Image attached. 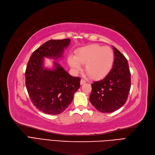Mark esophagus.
I'll return each instance as SVG.
<instances>
[{
    "label": "esophagus",
    "mask_w": 155,
    "mask_h": 155,
    "mask_svg": "<svg viewBox=\"0 0 155 155\" xmlns=\"http://www.w3.org/2000/svg\"><path fill=\"white\" fill-rule=\"evenodd\" d=\"M85 83H86V81H85V80H84V79H81V81H80V84H83Z\"/></svg>",
    "instance_id": "34e87169"
}]
</instances>
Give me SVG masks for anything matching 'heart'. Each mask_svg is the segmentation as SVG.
Returning a JSON list of instances; mask_svg holds the SVG:
<instances>
[{"mask_svg": "<svg viewBox=\"0 0 155 155\" xmlns=\"http://www.w3.org/2000/svg\"><path fill=\"white\" fill-rule=\"evenodd\" d=\"M68 62L76 73L81 71L82 64H85L88 75L101 79L107 76L113 67L114 53L109 47L92 44L79 49L75 56H69Z\"/></svg>", "mask_w": 155, "mask_h": 155, "instance_id": "1", "label": "heart"}]
</instances>
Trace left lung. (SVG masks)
Masks as SVG:
<instances>
[{
	"mask_svg": "<svg viewBox=\"0 0 155 155\" xmlns=\"http://www.w3.org/2000/svg\"><path fill=\"white\" fill-rule=\"evenodd\" d=\"M113 47L114 63L104 79L92 84L90 101L103 113H111L120 108L126 102L131 87V74L125 56Z\"/></svg>",
	"mask_w": 155,
	"mask_h": 155,
	"instance_id": "left-lung-1",
	"label": "left lung"
}]
</instances>
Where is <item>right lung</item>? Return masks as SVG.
Here are the masks:
<instances>
[{
  "mask_svg": "<svg viewBox=\"0 0 155 155\" xmlns=\"http://www.w3.org/2000/svg\"><path fill=\"white\" fill-rule=\"evenodd\" d=\"M70 39L51 40L31 56L25 70V86L37 109L45 114L57 115L65 111L80 87L81 78L71 76L56 61L54 68H44V58L58 60L63 57Z\"/></svg>",
  "mask_w": 155,
  "mask_h": 155,
  "instance_id": "right-lung-1",
  "label": "right lung"
}]
</instances>
